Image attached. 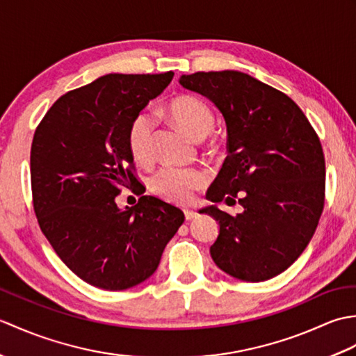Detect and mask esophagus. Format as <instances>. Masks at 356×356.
<instances>
[{
    "label": "esophagus",
    "instance_id": "34e87169",
    "mask_svg": "<svg viewBox=\"0 0 356 356\" xmlns=\"http://www.w3.org/2000/svg\"><path fill=\"white\" fill-rule=\"evenodd\" d=\"M184 213H185L186 220H193V218L197 217V213H195V211H193V209H185Z\"/></svg>",
    "mask_w": 356,
    "mask_h": 356
}]
</instances>
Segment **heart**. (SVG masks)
<instances>
[{"mask_svg":"<svg viewBox=\"0 0 356 356\" xmlns=\"http://www.w3.org/2000/svg\"><path fill=\"white\" fill-rule=\"evenodd\" d=\"M168 113L184 131L194 139H203L213 131L216 116L213 108L197 96L182 95L168 104ZM156 120L149 111L142 110L131 118L127 128V145L133 161L139 165H148L153 161ZM208 176L200 170L174 168L165 166L151 177V190L159 197L174 203H188L194 193L207 185Z\"/></svg>","mask_w":356,"mask_h":356,"instance_id":"1","label":"heart"}]
</instances>
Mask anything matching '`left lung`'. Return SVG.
I'll list each match as a JSON object with an SVG mask.
<instances>
[{
  "instance_id": "1",
  "label": "left lung",
  "mask_w": 356,
  "mask_h": 356,
  "mask_svg": "<svg viewBox=\"0 0 356 356\" xmlns=\"http://www.w3.org/2000/svg\"><path fill=\"white\" fill-rule=\"evenodd\" d=\"M180 84L209 97L226 120L228 156L208 199L243 207L236 216L202 209L220 225L211 257L245 282L282 274L309 245L324 208L318 134L289 96L246 73L197 72Z\"/></svg>"
}]
</instances>
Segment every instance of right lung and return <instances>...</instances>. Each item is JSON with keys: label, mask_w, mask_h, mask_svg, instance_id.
<instances>
[{"label": "right lung", "mask_w": 356, "mask_h": 356, "mask_svg": "<svg viewBox=\"0 0 356 356\" xmlns=\"http://www.w3.org/2000/svg\"><path fill=\"white\" fill-rule=\"evenodd\" d=\"M172 76L105 74L63 95L35 130L30 180L38 223L67 268L101 289L145 282L185 220L179 208L151 195L124 211L115 200L122 188H142L128 124Z\"/></svg>", "instance_id": "add662e5"}]
</instances>
